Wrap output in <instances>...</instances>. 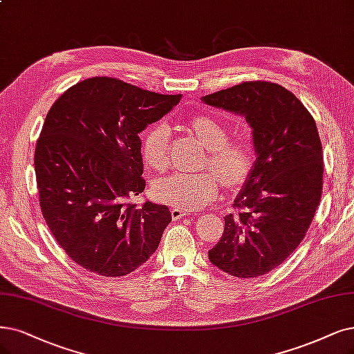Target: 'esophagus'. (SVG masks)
Wrapping results in <instances>:
<instances>
[{"mask_svg":"<svg viewBox=\"0 0 354 354\" xmlns=\"http://www.w3.org/2000/svg\"><path fill=\"white\" fill-rule=\"evenodd\" d=\"M172 220H179V218H182V217H187L188 216V213H185V212H182L180 208H172Z\"/></svg>","mask_w":354,"mask_h":354,"instance_id":"obj_1","label":"esophagus"}]
</instances>
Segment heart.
<instances>
[{"mask_svg": "<svg viewBox=\"0 0 354 354\" xmlns=\"http://www.w3.org/2000/svg\"><path fill=\"white\" fill-rule=\"evenodd\" d=\"M194 134L208 149V163L217 170L229 187L243 182L251 172L254 151L245 140H227V129L210 116H197L191 122ZM146 163L163 170L169 160V128L163 122L154 124L142 141ZM218 174V175H219ZM213 170L197 174L178 172L159 179L153 185V195L163 204L182 210H197L216 198L220 178Z\"/></svg>", "mask_w": 354, "mask_h": 354, "instance_id": "heart-1", "label": "heart"}]
</instances>
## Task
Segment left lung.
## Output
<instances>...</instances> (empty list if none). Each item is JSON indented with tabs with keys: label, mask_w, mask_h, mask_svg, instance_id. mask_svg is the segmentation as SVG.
Returning <instances> with one entry per match:
<instances>
[{
	"label": "left lung",
	"mask_w": 354,
	"mask_h": 354,
	"mask_svg": "<svg viewBox=\"0 0 354 354\" xmlns=\"http://www.w3.org/2000/svg\"><path fill=\"white\" fill-rule=\"evenodd\" d=\"M213 108L243 116L252 129L255 162L210 263L233 277L264 276L304 241L322 192V146L312 115L292 91L245 82L203 96Z\"/></svg>",
	"instance_id": "left-lung-1"
}]
</instances>
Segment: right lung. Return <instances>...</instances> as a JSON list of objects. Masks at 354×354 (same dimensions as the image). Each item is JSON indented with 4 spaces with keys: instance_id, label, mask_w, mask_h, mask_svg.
Wrapping results in <instances>:
<instances>
[{
    "instance_id": "right-lung-1",
    "label": "right lung",
    "mask_w": 354,
    "mask_h": 354,
    "mask_svg": "<svg viewBox=\"0 0 354 354\" xmlns=\"http://www.w3.org/2000/svg\"><path fill=\"white\" fill-rule=\"evenodd\" d=\"M179 100L93 77L52 104L35 150L39 203L49 230L78 266L122 277L156 252L172 214L166 205L128 200L146 188L138 134Z\"/></svg>"
}]
</instances>
